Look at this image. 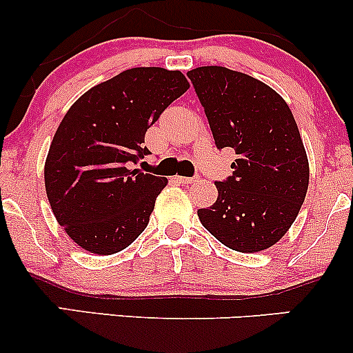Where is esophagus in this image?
Returning <instances> with one entry per match:
<instances>
[{
    "mask_svg": "<svg viewBox=\"0 0 353 353\" xmlns=\"http://www.w3.org/2000/svg\"><path fill=\"white\" fill-rule=\"evenodd\" d=\"M176 179L179 181L181 184H188V185H189V184H194V182L197 181V177H184V176H177Z\"/></svg>",
    "mask_w": 353,
    "mask_h": 353,
    "instance_id": "1",
    "label": "esophagus"
}]
</instances>
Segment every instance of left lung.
<instances>
[{
  "mask_svg": "<svg viewBox=\"0 0 353 353\" xmlns=\"http://www.w3.org/2000/svg\"><path fill=\"white\" fill-rule=\"evenodd\" d=\"M219 149L237 154L217 201L197 210L229 249L261 252L285 236L309 188V159L292 111L262 81L222 66L188 72Z\"/></svg>",
  "mask_w": 353,
  "mask_h": 353,
  "instance_id": "1",
  "label": "left lung"
}]
</instances>
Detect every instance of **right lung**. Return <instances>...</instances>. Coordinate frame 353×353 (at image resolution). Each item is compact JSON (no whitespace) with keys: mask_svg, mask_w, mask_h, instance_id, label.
Instances as JSON below:
<instances>
[{"mask_svg":"<svg viewBox=\"0 0 353 353\" xmlns=\"http://www.w3.org/2000/svg\"><path fill=\"white\" fill-rule=\"evenodd\" d=\"M188 89L181 71L132 68L89 89L63 117L44 185L56 221L84 250L121 252L148 228L168 179L129 164L148 156L145 131Z\"/></svg>","mask_w":353,"mask_h":353,"instance_id":"1","label":"right lung"}]
</instances>
